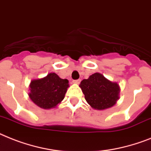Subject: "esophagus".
Here are the masks:
<instances>
[{
  "label": "esophagus",
  "mask_w": 151,
  "mask_h": 151,
  "mask_svg": "<svg viewBox=\"0 0 151 151\" xmlns=\"http://www.w3.org/2000/svg\"><path fill=\"white\" fill-rule=\"evenodd\" d=\"M80 82H81V80H74V81H73V84H79Z\"/></svg>",
  "instance_id": "1"
}]
</instances>
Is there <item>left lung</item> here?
Here are the masks:
<instances>
[{"label": "left lung", "mask_w": 151, "mask_h": 151, "mask_svg": "<svg viewBox=\"0 0 151 151\" xmlns=\"http://www.w3.org/2000/svg\"><path fill=\"white\" fill-rule=\"evenodd\" d=\"M84 98L91 107L104 110L112 107L119 99L120 88L116 82H111L101 73H95L80 84Z\"/></svg>", "instance_id": "1"}]
</instances>
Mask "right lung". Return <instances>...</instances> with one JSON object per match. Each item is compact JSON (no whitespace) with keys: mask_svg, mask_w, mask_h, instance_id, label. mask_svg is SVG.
<instances>
[{"mask_svg":"<svg viewBox=\"0 0 151 151\" xmlns=\"http://www.w3.org/2000/svg\"><path fill=\"white\" fill-rule=\"evenodd\" d=\"M67 79H62L56 73H50L45 78L32 81L29 96L37 106L50 109L63 101L69 87Z\"/></svg>","mask_w":151,"mask_h":151,"instance_id":"obj_1","label":"right lung"}]
</instances>
